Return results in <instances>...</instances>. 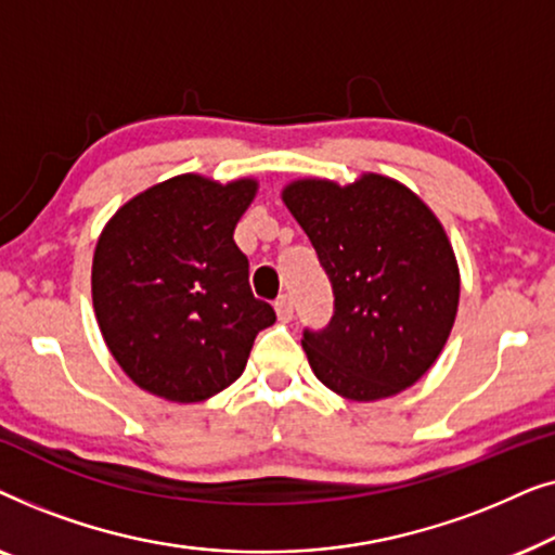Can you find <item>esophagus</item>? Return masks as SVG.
<instances>
[{"instance_id": "esophagus-1", "label": "esophagus", "mask_w": 555, "mask_h": 555, "mask_svg": "<svg viewBox=\"0 0 555 555\" xmlns=\"http://www.w3.org/2000/svg\"><path fill=\"white\" fill-rule=\"evenodd\" d=\"M275 313L283 323L293 321V298H291V295H280V298L275 300Z\"/></svg>"}]
</instances>
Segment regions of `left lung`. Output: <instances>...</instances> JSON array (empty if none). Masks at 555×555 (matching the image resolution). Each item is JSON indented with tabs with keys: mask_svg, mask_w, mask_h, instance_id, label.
<instances>
[{
	"mask_svg": "<svg viewBox=\"0 0 555 555\" xmlns=\"http://www.w3.org/2000/svg\"><path fill=\"white\" fill-rule=\"evenodd\" d=\"M283 202L333 285L328 328L302 333L318 382L378 401L420 382L442 353L460 306V268L444 227L412 189L382 173L353 184L298 179Z\"/></svg>",
	"mask_w": 555,
	"mask_h": 555,
	"instance_id": "obj_1",
	"label": "left lung"
}]
</instances>
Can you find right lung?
<instances>
[{"instance_id": "add662e5", "label": "right lung", "mask_w": 555, "mask_h": 555, "mask_svg": "<svg viewBox=\"0 0 555 555\" xmlns=\"http://www.w3.org/2000/svg\"><path fill=\"white\" fill-rule=\"evenodd\" d=\"M257 179L179 173L128 199L93 255V308L105 346L143 391L177 404L237 382L255 336L275 323L249 291L234 227Z\"/></svg>"}]
</instances>
